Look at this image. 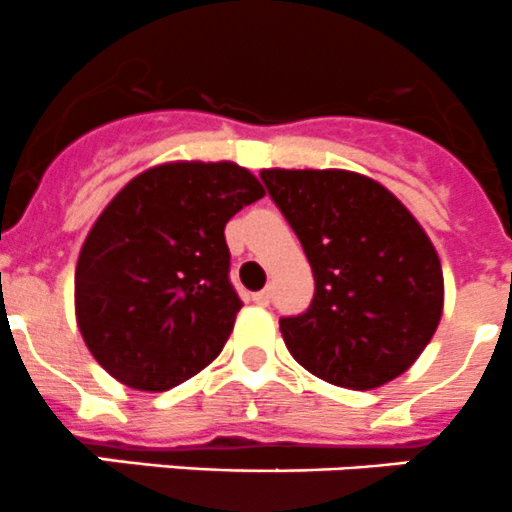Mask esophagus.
<instances>
[{
  "mask_svg": "<svg viewBox=\"0 0 512 512\" xmlns=\"http://www.w3.org/2000/svg\"><path fill=\"white\" fill-rule=\"evenodd\" d=\"M251 301L258 303V306H268V303H271V291H268V288H263V291H258L251 296Z\"/></svg>",
  "mask_w": 512,
  "mask_h": 512,
  "instance_id": "obj_1",
  "label": "esophagus"
}]
</instances>
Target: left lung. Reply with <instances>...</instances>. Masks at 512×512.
Returning a JSON list of instances; mask_svg holds the SVG:
<instances>
[{"instance_id": "left-lung-1", "label": "left lung", "mask_w": 512, "mask_h": 512, "mask_svg": "<svg viewBox=\"0 0 512 512\" xmlns=\"http://www.w3.org/2000/svg\"><path fill=\"white\" fill-rule=\"evenodd\" d=\"M261 181L316 281L311 306L278 321L291 356L351 391L408 371L443 313L438 254L411 211L353 171L266 169Z\"/></svg>"}]
</instances>
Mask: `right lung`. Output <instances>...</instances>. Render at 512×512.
Wrapping results in <instances>:
<instances>
[{
    "label": "right lung",
    "instance_id": "obj_1",
    "mask_svg": "<svg viewBox=\"0 0 512 512\" xmlns=\"http://www.w3.org/2000/svg\"><path fill=\"white\" fill-rule=\"evenodd\" d=\"M261 196L256 176L231 161H179L111 199L74 276L79 331L106 373L159 393L219 356L244 306L224 229Z\"/></svg>",
    "mask_w": 512,
    "mask_h": 512
}]
</instances>
